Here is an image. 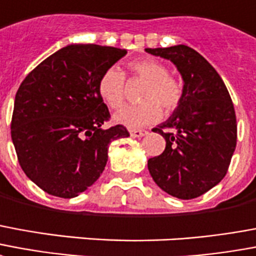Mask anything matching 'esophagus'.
<instances>
[{
	"instance_id": "esophagus-1",
	"label": "esophagus",
	"mask_w": 256,
	"mask_h": 256,
	"mask_svg": "<svg viewBox=\"0 0 256 256\" xmlns=\"http://www.w3.org/2000/svg\"><path fill=\"white\" fill-rule=\"evenodd\" d=\"M146 130H142V128H132V130H130V136H132V137H144V136H146Z\"/></svg>"
}]
</instances>
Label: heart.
Instances as JSON below:
<instances>
[{
  "label": "heart",
  "instance_id": "b5f03b06",
  "mask_svg": "<svg viewBox=\"0 0 256 256\" xmlns=\"http://www.w3.org/2000/svg\"><path fill=\"white\" fill-rule=\"evenodd\" d=\"M128 69L134 78L145 81L140 99L142 103L128 106L115 114V122L130 128H144L157 122L164 112H174L183 100V84L160 60L142 58L128 62ZM98 90L106 103L114 110L120 108L126 98V77L118 68H110L100 76Z\"/></svg>",
  "mask_w": 256,
  "mask_h": 256
}]
</instances>
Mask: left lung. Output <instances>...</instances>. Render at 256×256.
Masks as SVG:
<instances>
[{
  "instance_id": "8db88e82",
  "label": "left lung",
  "mask_w": 256,
  "mask_h": 256,
  "mask_svg": "<svg viewBox=\"0 0 256 256\" xmlns=\"http://www.w3.org/2000/svg\"><path fill=\"white\" fill-rule=\"evenodd\" d=\"M146 51L174 62L184 81L180 106L153 128L166 138V149L148 160V170L162 191L192 200L228 172L238 141L234 103L222 78L194 48L178 44Z\"/></svg>"
}]
</instances>
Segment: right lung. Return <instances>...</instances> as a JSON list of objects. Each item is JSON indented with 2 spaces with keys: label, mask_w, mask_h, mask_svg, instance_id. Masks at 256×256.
<instances>
[{
  "label": "right lung",
  "mask_w": 256,
  "mask_h": 256,
  "mask_svg": "<svg viewBox=\"0 0 256 256\" xmlns=\"http://www.w3.org/2000/svg\"><path fill=\"white\" fill-rule=\"evenodd\" d=\"M126 50L70 44L40 62L17 90L10 134L24 174L47 194L80 196L103 174L122 124L103 130L111 115L98 90L100 76Z\"/></svg>",
  "instance_id": "right-lung-1"
}]
</instances>
